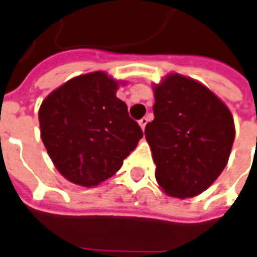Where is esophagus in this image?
Listing matches in <instances>:
<instances>
[{
    "mask_svg": "<svg viewBox=\"0 0 257 257\" xmlns=\"http://www.w3.org/2000/svg\"><path fill=\"white\" fill-rule=\"evenodd\" d=\"M147 122H149V118H146V116H143L142 119H139V124H141L142 130H145L146 124H147Z\"/></svg>",
    "mask_w": 257,
    "mask_h": 257,
    "instance_id": "1",
    "label": "esophagus"
}]
</instances>
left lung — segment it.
<instances>
[{
	"label": "left lung",
	"mask_w": 257,
	"mask_h": 257,
	"mask_svg": "<svg viewBox=\"0 0 257 257\" xmlns=\"http://www.w3.org/2000/svg\"><path fill=\"white\" fill-rule=\"evenodd\" d=\"M153 111L145 134L157 182L175 198L196 196L228 162L235 139L228 107L202 83L171 74L155 87Z\"/></svg>",
	"instance_id": "left-lung-1"
}]
</instances>
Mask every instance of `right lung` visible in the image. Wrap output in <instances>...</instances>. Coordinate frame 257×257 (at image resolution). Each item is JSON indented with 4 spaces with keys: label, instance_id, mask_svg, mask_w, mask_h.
<instances>
[{
    "label": "right lung",
    "instance_id": "add662e5",
    "mask_svg": "<svg viewBox=\"0 0 257 257\" xmlns=\"http://www.w3.org/2000/svg\"><path fill=\"white\" fill-rule=\"evenodd\" d=\"M116 89L114 79L95 71L67 81L41 104V138L73 183L91 187L108 179L143 137Z\"/></svg>",
    "mask_w": 257,
    "mask_h": 257
}]
</instances>
